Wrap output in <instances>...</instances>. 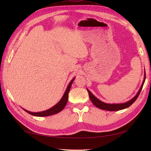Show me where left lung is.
Listing matches in <instances>:
<instances>
[{"label": "left lung", "mask_w": 151, "mask_h": 151, "mask_svg": "<svg viewBox=\"0 0 151 151\" xmlns=\"http://www.w3.org/2000/svg\"><path fill=\"white\" fill-rule=\"evenodd\" d=\"M145 73H144V79L143 83L142 84V86L140 87V89H139L138 92L137 93V94L136 95L135 97H134L132 99H130V101H127L126 102H124V103H119V104H109V103H106V102H102L101 101L99 100V99H97L96 97L93 95L92 93L89 90V89H87V91H88L89 93V99H90L91 101L92 102V103L96 107H97L101 109V110H107V111H118V110H123V109L127 108L128 107H129L130 105H132L135 101L137 99V98L138 97V96L140 93L141 91H142L143 86L144 84V82H145Z\"/></svg>", "instance_id": "obj_1"}]
</instances>
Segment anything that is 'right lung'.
<instances>
[{
    "label": "right lung",
    "instance_id": "add662e5",
    "mask_svg": "<svg viewBox=\"0 0 151 151\" xmlns=\"http://www.w3.org/2000/svg\"><path fill=\"white\" fill-rule=\"evenodd\" d=\"M75 79V77H74L70 82H69V84H68L66 90L64 93V94L63 95V97L62 99H60V101L58 102V103L54 105V106L52 108H50L49 109H48L47 110H45L43 111H40V112H32L30 111L26 110L25 109L22 108L23 110L27 111V113L30 114L32 115H34V116H37V117H46V116H50V115L56 114L58 113H59L60 111H62L63 109L65 108V106L67 104V101H68V95H69V92L70 89V87H71L72 83L73 82L74 80Z\"/></svg>",
    "mask_w": 151,
    "mask_h": 151
}]
</instances>
